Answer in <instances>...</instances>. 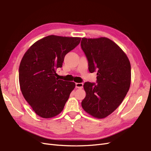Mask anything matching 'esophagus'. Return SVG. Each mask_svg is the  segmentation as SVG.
I'll use <instances>...</instances> for the list:
<instances>
[{
	"mask_svg": "<svg viewBox=\"0 0 151 151\" xmlns=\"http://www.w3.org/2000/svg\"><path fill=\"white\" fill-rule=\"evenodd\" d=\"M76 88H78V89H82L83 87V84L82 83H76Z\"/></svg>",
	"mask_w": 151,
	"mask_h": 151,
	"instance_id": "34e87169",
	"label": "esophagus"
}]
</instances>
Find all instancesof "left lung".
<instances>
[{"label": "left lung", "mask_w": 151, "mask_h": 151, "mask_svg": "<svg viewBox=\"0 0 151 151\" xmlns=\"http://www.w3.org/2000/svg\"><path fill=\"white\" fill-rule=\"evenodd\" d=\"M81 47L90 73L97 71L96 83L86 82L83 109L89 115L103 119L112 114L125 97L131 83V65L122 49L107 37H83Z\"/></svg>", "instance_id": "obj_1"}]
</instances>
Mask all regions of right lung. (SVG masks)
Returning <instances> with one entry per match:
<instances>
[{"label":"right lung","mask_w":151,"mask_h":151,"mask_svg":"<svg viewBox=\"0 0 151 151\" xmlns=\"http://www.w3.org/2000/svg\"><path fill=\"white\" fill-rule=\"evenodd\" d=\"M80 37L50 35L32 44L19 67L22 94L39 116L49 119L59 114L75 87L73 82L58 80L65 56L80 44Z\"/></svg>","instance_id":"obj_1"}]
</instances>
